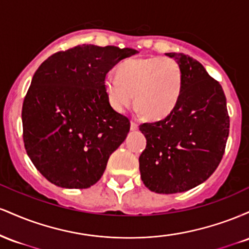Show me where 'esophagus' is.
I'll return each mask as SVG.
<instances>
[{"mask_svg":"<svg viewBox=\"0 0 249 249\" xmlns=\"http://www.w3.org/2000/svg\"><path fill=\"white\" fill-rule=\"evenodd\" d=\"M138 130V124L136 122H131V131H136Z\"/></svg>","mask_w":249,"mask_h":249,"instance_id":"esophagus-1","label":"esophagus"}]
</instances>
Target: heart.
<instances>
[{"label": "heart", "mask_w": 249, "mask_h": 249, "mask_svg": "<svg viewBox=\"0 0 249 249\" xmlns=\"http://www.w3.org/2000/svg\"><path fill=\"white\" fill-rule=\"evenodd\" d=\"M110 105L124 112L133 104L148 119L170 115L179 101L182 75L179 64L168 57H145L123 61L117 67V77L104 82Z\"/></svg>", "instance_id": "obj_1"}]
</instances>
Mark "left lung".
Instances as JSON below:
<instances>
[{
  "label": "left lung",
  "instance_id": "left-lung-1",
  "mask_svg": "<svg viewBox=\"0 0 249 249\" xmlns=\"http://www.w3.org/2000/svg\"><path fill=\"white\" fill-rule=\"evenodd\" d=\"M166 55L181 69V93L170 115L139 125L146 137L139 170L148 190L173 194L198 186L216 170L230 133V116L221 85L198 61L184 53Z\"/></svg>",
  "mask_w": 249,
  "mask_h": 249
}]
</instances>
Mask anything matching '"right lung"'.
<instances>
[{
    "label": "right lung",
    "instance_id": "add662e5",
    "mask_svg": "<svg viewBox=\"0 0 249 249\" xmlns=\"http://www.w3.org/2000/svg\"><path fill=\"white\" fill-rule=\"evenodd\" d=\"M138 51L82 44L58 51L36 70L22 107L28 156L50 182L88 188L126 138L130 119L108 103L107 73Z\"/></svg>",
    "mask_w": 249,
    "mask_h": 249
}]
</instances>
